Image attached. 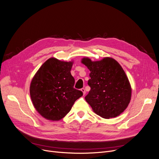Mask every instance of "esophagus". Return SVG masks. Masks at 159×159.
Returning <instances> with one entry per match:
<instances>
[{"label":"esophagus","instance_id":"1","mask_svg":"<svg viewBox=\"0 0 159 159\" xmlns=\"http://www.w3.org/2000/svg\"><path fill=\"white\" fill-rule=\"evenodd\" d=\"M81 91H82L83 94H84V95L86 94V91H85V89H84V88H82V89H81Z\"/></svg>","mask_w":159,"mask_h":159}]
</instances>
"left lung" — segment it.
<instances>
[{
	"label": "left lung",
	"instance_id": "left-lung-1",
	"mask_svg": "<svg viewBox=\"0 0 159 159\" xmlns=\"http://www.w3.org/2000/svg\"><path fill=\"white\" fill-rule=\"evenodd\" d=\"M82 63L90 71L88 84L91 89L85 97L86 102L102 118L119 115L128 107L131 97L129 82L121 66L110 57L95 62L84 58Z\"/></svg>",
	"mask_w": 159,
	"mask_h": 159
}]
</instances>
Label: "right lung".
I'll list each match as a JSON object with an SVG mask.
<instances>
[{
  "mask_svg": "<svg viewBox=\"0 0 159 159\" xmlns=\"http://www.w3.org/2000/svg\"><path fill=\"white\" fill-rule=\"evenodd\" d=\"M72 65V62L50 58L32 79L30 92L33 104L46 119H62L83 95L82 91L73 88L75 79L70 72Z\"/></svg>",
  "mask_w": 159,
  "mask_h": 159,
  "instance_id": "right-lung-1",
  "label": "right lung"
}]
</instances>
